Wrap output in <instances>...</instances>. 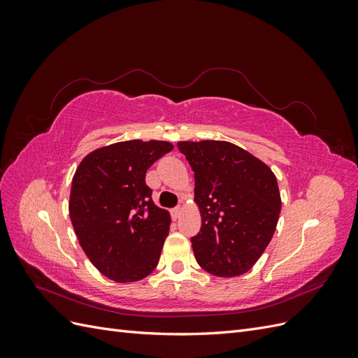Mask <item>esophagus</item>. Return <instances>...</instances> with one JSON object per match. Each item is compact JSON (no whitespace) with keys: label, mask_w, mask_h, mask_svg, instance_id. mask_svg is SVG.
I'll list each match as a JSON object with an SVG mask.
<instances>
[{"label":"esophagus","mask_w":358,"mask_h":358,"mask_svg":"<svg viewBox=\"0 0 358 358\" xmlns=\"http://www.w3.org/2000/svg\"><path fill=\"white\" fill-rule=\"evenodd\" d=\"M180 215H182V209H180V208L171 209V218H173V220H179Z\"/></svg>","instance_id":"obj_1"}]
</instances>
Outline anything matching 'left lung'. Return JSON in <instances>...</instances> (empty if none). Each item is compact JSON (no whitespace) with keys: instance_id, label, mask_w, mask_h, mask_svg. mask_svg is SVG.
<instances>
[{"instance_id":"left-lung-1","label":"left lung","mask_w":358,"mask_h":358,"mask_svg":"<svg viewBox=\"0 0 358 358\" xmlns=\"http://www.w3.org/2000/svg\"><path fill=\"white\" fill-rule=\"evenodd\" d=\"M194 171L201 229L191 237L210 275L246 273L270 243L280 212L278 180L263 161L230 142H179Z\"/></svg>"}]
</instances>
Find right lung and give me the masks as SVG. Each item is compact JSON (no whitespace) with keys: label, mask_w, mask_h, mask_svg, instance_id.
I'll use <instances>...</instances> for the list:
<instances>
[{"label":"right lung","mask_w":358,"mask_h":358,"mask_svg":"<svg viewBox=\"0 0 358 358\" xmlns=\"http://www.w3.org/2000/svg\"><path fill=\"white\" fill-rule=\"evenodd\" d=\"M173 149L159 140H128L86 155L74 173L70 218L91 263L116 282L154 272L170 230V213L152 201L146 171Z\"/></svg>","instance_id":"add662e5"}]
</instances>
